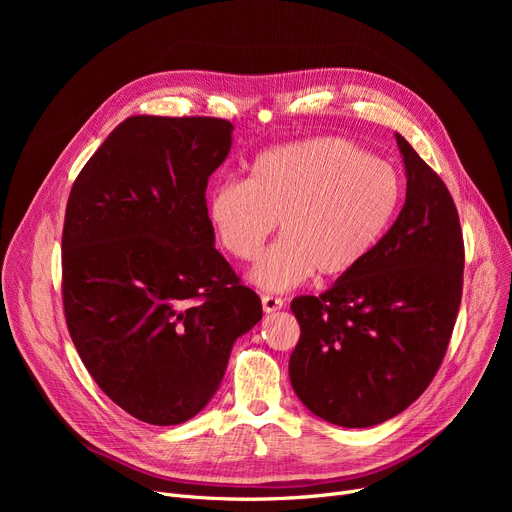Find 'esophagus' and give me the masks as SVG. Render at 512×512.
Segmentation results:
<instances>
[{
  "label": "esophagus",
  "instance_id": "1",
  "mask_svg": "<svg viewBox=\"0 0 512 512\" xmlns=\"http://www.w3.org/2000/svg\"><path fill=\"white\" fill-rule=\"evenodd\" d=\"M261 305H263L265 313H276V311H280L284 307V301L278 299V297H272V294H263Z\"/></svg>",
  "mask_w": 512,
  "mask_h": 512
}]
</instances>
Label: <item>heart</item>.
I'll use <instances>...</instances> for the list:
<instances>
[{"label": "heart", "mask_w": 512, "mask_h": 512, "mask_svg": "<svg viewBox=\"0 0 512 512\" xmlns=\"http://www.w3.org/2000/svg\"><path fill=\"white\" fill-rule=\"evenodd\" d=\"M402 180L388 161L353 141L324 137L259 153L247 180H222L207 197L220 245L238 261L261 255L280 222L282 238L253 270L265 290H288L313 272L344 276L390 228Z\"/></svg>", "instance_id": "1"}]
</instances>
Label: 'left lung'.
Wrapping results in <instances>:
<instances>
[{
  "mask_svg": "<svg viewBox=\"0 0 512 512\" xmlns=\"http://www.w3.org/2000/svg\"><path fill=\"white\" fill-rule=\"evenodd\" d=\"M407 199L365 261L290 309L301 338L290 384L317 417L371 427L425 392L448 351L463 297L459 211L442 178L396 134Z\"/></svg>",
  "mask_w": 512,
  "mask_h": 512,
  "instance_id": "obj_1",
  "label": "left lung"
}]
</instances>
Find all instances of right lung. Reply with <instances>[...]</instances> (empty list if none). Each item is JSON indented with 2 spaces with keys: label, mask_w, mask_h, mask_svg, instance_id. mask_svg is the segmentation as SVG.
Segmentation results:
<instances>
[{
  "label": "right lung",
  "mask_w": 512,
  "mask_h": 512,
  "mask_svg": "<svg viewBox=\"0 0 512 512\" xmlns=\"http://www.w3.org/2000/svg\"><path fill=\"white\" fill-rule=\"evenodd\" d=\"M234 126L132 116L76 176L62 232V301L91 378L151 425L195 417L232 344L261 319L257 292L213 247L205 188Z\"/></svg>",
  "instance_id": "obj_1"
}]
</instances>
